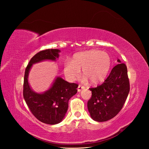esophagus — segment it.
Listing matches in <instances>:
<instances>
[{
	"mask_svg": "<svg viewBox=\"0 0 149 149\" xmlns=\"http://www.w3.org/2000/svg\"><path fill=\"white\" fill-rule=\"evenodd\" d=\"M84 89V86H82L81 85H79L78 86V92H80L81 91L82 89Z\"/></svg>",
	"mask_w": 149,
	"mask_h": 149,
	"instance_id": "obj_1",
	"label": "esophagus"
}]
</instances>
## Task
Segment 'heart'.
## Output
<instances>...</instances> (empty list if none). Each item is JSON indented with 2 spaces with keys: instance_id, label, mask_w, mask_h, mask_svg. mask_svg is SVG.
Masks as SVG:
<instances>
[{
  "instance_id": "obj_1",
  "label": "heart",
  "mask_w": 149,
  "mask_h": 149,
  "mask_svg": "<svg viewBox=\"0 0 149 149\" xmlns=\"http://www.w3.org/2000/svg\"><path fill=\"white\" fill-rule=\"evenodd\" d=\"M112 60L105 52L88 50L76 53L71 61L65 62L63 71L68 80L73 81L79 75L80 70L84 76L83 81L98 83L106 78L111 70Z\"/></svg>"
}]
</instances>
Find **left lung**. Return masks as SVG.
<instances>
[{
  "mask_svg": "<svg viewBox=\"0 0 149 149\" xmlns=\"http://www.w3.org/2000/svg\"><path fill=\"white\" fill-rule=\"evenodd\" d=\"M115 66L102 84L90 88L92 96L88 102L91 118L97 122L113 118L123 108L130 91L127 66L118 59Z\"/></svg>",
  "mask_w": 149,
  "mask_h": 149,
  "instance_id": "left-lung-1",
  "label": "left lung"
}]
</instances>
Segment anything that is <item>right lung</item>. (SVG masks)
<instances>
[{
    "label": "right lung",
    "mask_w": 149,
    "mask_h": 149,
    "mask_svg": "<svg viewBox=\"0 0 149 149\" xmlns=\"http://www.w3.org/2000/svg\"><path fill=\"white\" fill-rule=\"evenodd\" d=\"M60 52L58 49H48L37 53L29 63L24 76L23 93L26 104L38 120L50 125L58 124L63 120L68 108V101L77 93L78 85L57 76L48 89L39 93L31 89L29 75L33 65L47 60L56 61Z\"/></svg>",
    "instance_id": "right-lung-1"
}]
</instances>
